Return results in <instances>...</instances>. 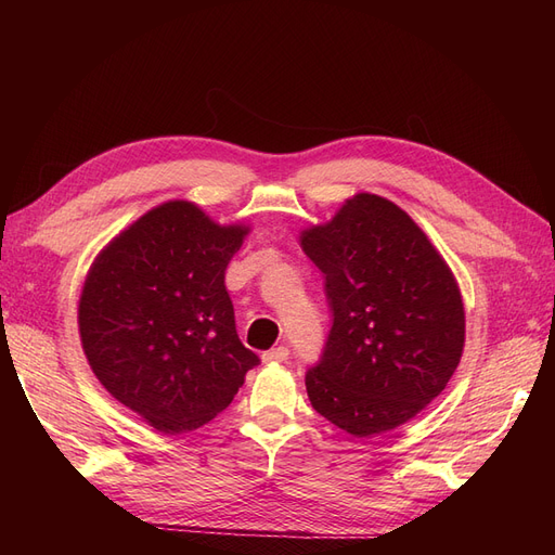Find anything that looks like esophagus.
Returning a JSON list of instances; mask_svg holds the SVG:
<instances>
[{"instance_id": "1", "label": "esophagus", "mask_w": 555, "mask_h": 555, "mask_svg": "<svg viewBox=\"0 0 555 555\" xmlns=\"http://www.w3.org/2000/svg\"><path fill=\"white\" fill-rule=\"evenodd\" d=\"M261 359H263V363H280V361H287L289 359V349L287 347H273V349H268V351H263L261 354Z\"/></svg>"}]
</instances>
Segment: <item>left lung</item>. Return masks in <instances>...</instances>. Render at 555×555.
Listing matches in <instances>:
<instances>
[{
  "instance_id": "1",
  "label": "left lung",
  "mask_w": 555,
  "mask_h": 555,
  "mask_svg": "<svg viewBox=\"0 0 555 555\" xmlns=\"http://www.w3.org/2000/svg\"><path fill=\"white\" fill-rule=\"evenodd\" d=\"M300 245L324 275L331 331L306 373L312 408L354 438L410 422L461 361L459 284L412 217L357 194Z\"/></svg>"
}]
</instances>
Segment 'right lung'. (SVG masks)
Wrapping results in <instances>:
<instances>
[{
  "instance_id": "1",
  "label": "right lung",
  "mask_w": 555,
  "mask_h": 555,
  "mask_svg": "<svg viewBox=\"0 0 555 555\" xmlns=\"http://www.w3.org/2000/svg\"><path fill=\"white\" fill-rule=\"evenodd\" d=\"M245 233L169 201L90 268L78 304L82 349L104 389L159 433L208 424L259 363L238 338L224 287Z\"/></svg>"
}]
</instances>
